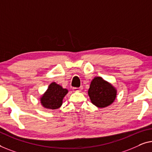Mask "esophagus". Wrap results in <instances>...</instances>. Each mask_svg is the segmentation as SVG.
I'll return each instance as SVG.
<instances>
[{"label":"esophagus","instance_id":"34e87169","mask_svg":"<svg viewBox=\"0 0 152 152\" xmlns=\"http://www.w3.org/2000/svg\"><path fill=\"white\" fill-rule=\"evenodd\" d=\"M73 91L74 92H80V91H81V88H78V87H74Z\"/></svg>","mask_w":152,"mask_h":152}]
</instances>
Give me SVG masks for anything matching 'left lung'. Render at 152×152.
<instances>
[{"mask_svg": "<svg viewBox=\"0 0 152 152\" xmlns=\"http://www.w3.org/2000/svg\"><path fill=\"white\" fill-rule=\"evenodd\" d=\"M88 95L93 104L99 108L106 107L116 100L117 90L112 83L100 76L94 77L91 80Z\"/></svg>", "mask_w": 152, "mask_h": 152, "instance_id": "8db88e82", "label": "left lung"}]
</instances>
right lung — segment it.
<instances>
[{
	"instance_id": "1",
	"label": "right lung",
	"mask_w": 152,
	"mask_h": 152,
	"mask_svg": "<svg viewBox=\"0 0 152 152\" xmlns=\"http://www.w3.org/2000/svg\"><path fill=\"white\" fill-rule=\"evenodd\" d=\"M68 93L67 89L52 82L43 94L40 97V104L48 110H57L63 104L64 97Z\"/></svg>"
}]
</instances>
